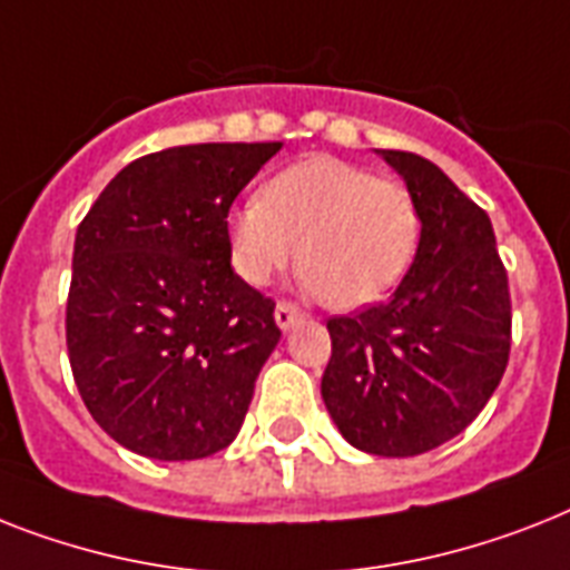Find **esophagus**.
Listing matches in <instances>:
<instances>
[{
    "mask_svg": "<svg viewBox=\"0 0 570 570\" xmlns=\"http://www.w3.org/2000/svg\"><path fill=\"white\" fill-rule=\"evenodd\" d=\"M301 322H304V309L295 307L293 301H281L275 307V325L281 327V331H293Z\"/></svg>",
    "mask_w": 570,
    "mask_h": 570,
    "instance_id": "34e87169",
    "label": "esophagus"
}]
</instances>
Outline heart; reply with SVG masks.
Returning a JSON list of instances; mask_svg holds the SVG:
<instances>
[{
  "label": "heart",
  "mask_w": 570,
  "mask_h": 570,
  "mask_svg": "<svg viewBox=\"0 0 570 570\" xmlns=\"http://www.w3.org/2000/svg\"><path fill=\"white\" fill-rule=\"evenodd\" d=\"M419 230V205L401 180L374 178L340 157H307L230 210L228 248L252 286L269 284L298 257L309 293L354 309L404 277Z\"/></svg>",
  "instance_id": "heart-1"
}]
</instances>
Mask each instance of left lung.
Segmentation results:
<instances>
[{"label":"left lung","mask_w":570,"mask_h":570,"mask_svg":"<svg viewBox=\"0 0 570 570\" xmlns=\"http://www.w3.org/2000/svg\"><path fill=\"white\" fill-rule=\"evenodd\" d=\"M377 155L419 205V248L390 301L327 322L322 397L354 448L415 456L460 436L498 390L510 360V284L485 210L424 157Z\"/></svg>","instance_id":"left-lung-1"}]
</instances>
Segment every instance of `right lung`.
<instances>
[{
	"mask_svg": "<svg viewBox=\"0 0 570 570\" xmlns=\"http://www.w3.org/2000/svg\"><path fill=\"white\" fill-rule=\"evenodd\" d=\"M281 142H198L134 160L78 225L72 377L114 442L202 460L237 439L281 331L230 269L228 210Z\"/></svg>",
	"mask_w": 570,
	"mask_h": 570,
	"instance_id": "1",
	"label": "right lung"
}]
</instances>
